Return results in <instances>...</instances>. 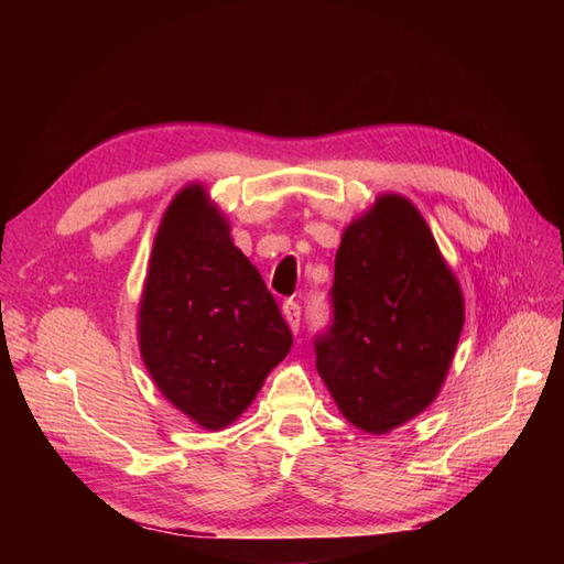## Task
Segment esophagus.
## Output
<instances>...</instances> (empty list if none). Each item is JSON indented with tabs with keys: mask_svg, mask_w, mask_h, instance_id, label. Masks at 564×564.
Listing matches in <instances>:
<instances>
[{
	"mask_svg": "<svg viewBox=\"0 0 564 564\" xmlns=\"http://www.w3.org/2000/svg\"><path fill=\"white\" fill-rule=\"evenodd\" d=\"M282 315H284V319H286V324H289V329H292L294 334H299V329H301V305L296 303V301H284L282 303Z\"/></svg>",
	"mask_w": 564,
	"mask_h": 564,
	"instance_id": "obj_1",
	"label": "esophagus"
}]
</instances>
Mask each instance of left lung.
<instances>
[{
  "instance_id": "8db88e82",
  "label": "left lung",
  "mask_w": 564,
  "mask_h": 564,
  "mask_svg": "<svg viewBox=\"0 0 564 564\" xmlns=\"http://www.w3.org/2000/svg\"><path fill=\"white\" fill-rule=\"evenodd\" d=\"M315 365L352 425L383 435L429 406L464 329V294L419 209L381 195L346 228Z\"/></svg>"
}]
</instances>
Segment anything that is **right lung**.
<instances>
[{
    "label": "right lung",
    "instance_id": "add662e5",
    "mask_svg": "<svg viewBox=\"0 0 564 564\" xmlns=\"http://www.w3.org/2000/svg\"><path fill=\"white\" fill-rule=\"evenodd\" d=\"M139 346L162 395L207 431L230 425L292 350L275 299L204 185L169 204L152 245Z\"/></svg>",
    "mask_w": 564,
    "mask_h": 564
}]
</instances>
